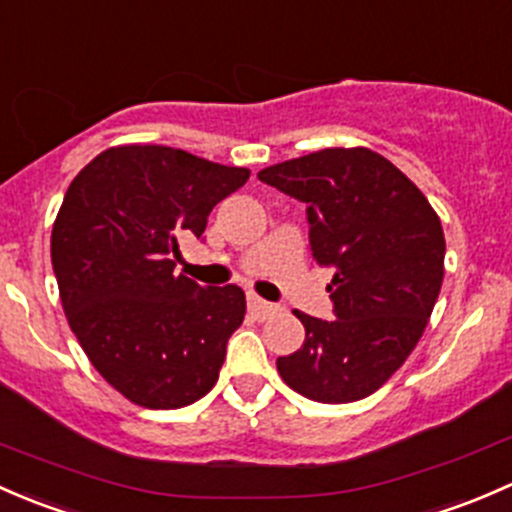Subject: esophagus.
Masks as SVG:
<instances>
[{
	"instance_id": "obj_1",
	"label": "esophagus",
	"mask_w": 512,
	"mask_h": 512,
	"mask_svg": "<svg viewBox=\"0 0 512 512\" xmlns=\"http://www.w3.org/2000/svg\"><path fill=\"white\" fill-rule=\"evenodd\" d=\"M249 310H251V315H256L258 320H266L268 315L276 313V305L268 303V300H263V298H258V295H249Z\"/></svg>"
}]
</instances>
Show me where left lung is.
Masks as SVG:
<instances>
[{
    "mask_svg": "<svg viewBox=\"0 0 512 512\" xmlns=\"http://www.w3.org/2000/svg\"><path fill=\"white\" fill-rule=\"evenodd\" d=\"M258 179L305 204L313 258L335 271V320L295 310L305 342L276 360L283 382L323 404L370 397L412 355L439 298V217L412 179L367 147L310 152Z\"/></svg>",
    "mask_w": 512,
    "mask_h": 512,
    "instance_id": "8db88e82",
    "label": "left lung"
}]
</instances>
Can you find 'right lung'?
Wrapping results in <instances>:
<instances>
[{
  "label": "right lung",
  "mask_w": 512,
  "mask_h": 512,
  "mask_svg": "<svg viewBox=\"0 0 512 512\" xmlns=\"http://www.w3.org/2000/svg\"><path fill=\"white\" fill-rule=\"evenodd\" d=\"M246 179L244 167L175 147L123 145L88 162L63 197L51 263L68 325L140 407H187L217 384L246 295L177 273V236L202 239L209 212Z\"/></svg>",
  "instance_id": "add662e5"
}]
</instances>
